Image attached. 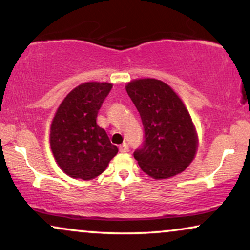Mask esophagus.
Returning <instances> with one entry per match:
<instances>
[{"mask_svg": "<svg viewBox=\"0 0 250 250\" xmlns=\"http://www.w3.org/2000/svg\"><path fill=\"white\" fill-rule=\"evenodd\" d=\"M119 151L121 152H128L129 151V146L127 143H123V145L119 146Z\"/></svg>", "mask_w": 250, "mask_h": 250, "instance_id": "34e87169", "label": "esophagus"}]
</instances>
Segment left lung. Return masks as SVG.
I'll return each instance as SVG.
<instances>
[{"instance_id":"1","label":"left lung","mask_w":250,"mask_h":250,"mask_svg":"<svg viewBox=\"0 0 250 250\" xmlns=\"http://www.w3.org/2000/svg\"><path fill=\"white\" fill-rule=\"evenodd\" d=\"M145 128V141L134 158L153 179L182 173L196 156L198 136L189 111L172 87L155 78L126 85Z\"/></svg>"}]
</instances>
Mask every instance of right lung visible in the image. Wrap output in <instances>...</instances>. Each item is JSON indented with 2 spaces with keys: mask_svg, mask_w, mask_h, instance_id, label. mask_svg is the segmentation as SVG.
Segmentation results:
<instances>
[{
  "mask_svg": "<svg viewBox=\"0 0 250 250\" xmlns=\"http://www.w3.org/2000/svg\"><path fill=\"white\" fill-rule=\"evenodd\" d=\"M112 84L88 82L67 94L51 124L50 145L54 159L67 175L92 180L117 155L107 133L97 124L99 109Z\"/></svg>",
  "mask_w": 250,
  "mask_h": 250,
  "instance_id": "1",
  "label": "right lung"
}]
</instances>
